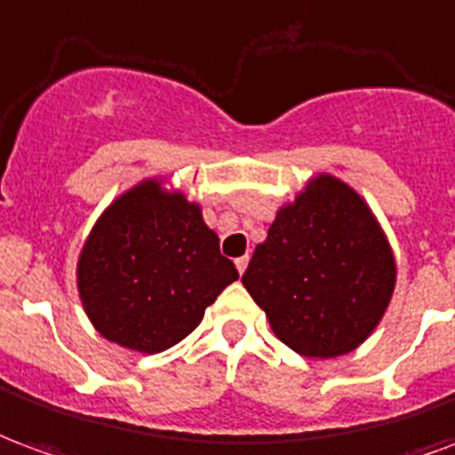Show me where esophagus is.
Wrapping results in <instances>:
<instances>
[{
    "label": "esophagus",
    "instance_id": "obj_1",
    "mask_svg": "<svg viewBox=\"0 0 455 455\" xmlns=\"http://www.w3.org/2000/svg\"><path fill=\"white\" fill-rule=\"evenodd\" d=\"M247 264H250V257H247V254H244V257H237V259H235V267H237V271H240V274H244V268H247Z\"/></svg>",
    "mask_w": 455,
    "mask_h": 455
}]
</instances>
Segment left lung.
Returning a JSON list of instances; mask_svg holds the SVG:
<instances>
[{"label":"left lung","instance_id":"left-lung-1","mask_svg":"<svg viewBox=\"0 0 455 455\" xmlns=\"http://www.w3.org/2000/svg\"><path fill=\"white\" fill-rule=\"evenodd\" d=\"M242 283L286 347L334 359L380 323L395 288V259L366 201L320 174L278 211Z\"/></svg>","mask_w":455,"mask_h":455}]
</instances>
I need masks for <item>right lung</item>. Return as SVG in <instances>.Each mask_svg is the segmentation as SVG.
<instances>
[{"instance_id":"right-lung-1","label":"right lung","mask_w":455,"mask_h":455,"mask_svg":"<svg viewBox=\"0 0 455 455\" xmlns=\"http://www.w3.org/2000/svg\"><path fill=\"white\" fill-rule=\"evenodd\" d=\"M237 268L220 254L201 205L148 179L118 196L82 247L77 286L96 332L159 354L194 332Z\"/></svg>"}]
</instances>
